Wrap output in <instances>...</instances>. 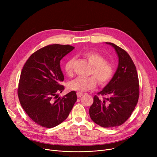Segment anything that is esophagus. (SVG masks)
Wrapping results in <instances>:
<instances>
[{
    "instance_id": "1",
    "label": "esophagus",
    "mask_w": 157,
    "mask_h": 157,
    "mask_svg": "<svg viewBox=\"0 0 157 157\" xmlns=\"http://www.w3.org/2000/svg\"><path fill=\"white\" fill-rule=\"evenodd\" d=\"M83 93H81V92H77V96H78V97H80L83 96Z\"/></svg>"
}]
</instances>
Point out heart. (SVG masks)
Masks as SVG:
<instances>
[{
    "mask_svg": "<svg viewBox=\"0 0 157 157\" xmlns=\"http://www.w3.org/2000/svg\"><path fill=\"white\" fill-rule=\"evenodd\" d=\"M84 56L92 66L90 74H93L94 76L88 78L78 77L70 82L69 88L79 92L94 90L97 85L96 78L101 85L108 83L112 78L114 72L113 65L106 61L105 57L99 53L90 51L85 52ZM74 60V58H71L65 64V72L69 76H71L73 74Z\"/></svg>",
    "mask_w": 157,
    "mask_h": 157,
    "instance_id": "1",
    "label": "heart"
}]
</instances>
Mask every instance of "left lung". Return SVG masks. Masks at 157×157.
Masks as SVG:
<instances>
[{
  "mask_svg": "<svg viewBox=\"0 0 157 157\" xmlns=\"http://www.w3.org/2000/svg\"><path fill=\"white\" fill-rule=\"evenodd\" d=\"M118 56V66L111 80L94 97L89 109L90 117L96 124L104 128L118 127L131 116L139 96V78L136 66L126 51L111 43Z\"/></svg>",
  "mask_w": 157,
  "mask_h": 157,
  "instance_id": "8db88e82",
  "label": "left lung"
}]
</instances>
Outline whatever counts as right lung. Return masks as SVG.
Masks as SVG:
<instances>
[{
  "instance_id": "1",
  "label": "right lung",
  "mask_w": 157,
  "mask_h": 157,
  "mask_svg": "<svg viewBox=\"0 0 157 157\" xmlns=\"http://www.w3.org/2000/svg\"><path fill=\"white\" fill-rule=\"evenodd\" d=\"M74 47L52 44L39 49L25 63L21 72L18 95L21 105L37 124L53 128L69 116L77 101L75 91L59 97L64 86L60 62Z\"/></svg>"
}]
</instances>
